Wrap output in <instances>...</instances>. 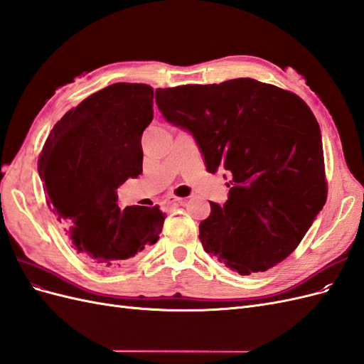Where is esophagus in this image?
Wrapping results in <instances>:
<instances>
[{
    "instance_id": "obj_1",
    "label": "esophagus",
    "mask_w": 364,
    "mask_h": 364,
    "mask_svg": "<svg viewBox=\"0 0 364 364\" xmlns=\"http://www.w3.org/2000/svg\"><path fill=\"white\" fill-rule=\"evenodd\" d=\"M185 202V199H182V197H178V196H173V194H170L167 199H165V203H168V205H176V203H183Z\"/></svg>"
}]
</instances>
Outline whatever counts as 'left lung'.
I'll return each mask as SVG.
<instances>
[{"label":"left lung","instance_id":"8db88e82","mask_svg":"<svg viewBox=\"0 0 364 364\" xmlns=\"http://www.w3.org/2000/svg\"><path fill=\"white\" fill-rule=\"evenodd\" d=\"M162 117L193 135L206 170L232 179L199 226L203 249L240 274L299 246L326 202L322 135L302 98L253 79L156 90ZM226 178V176H225Z\"/></svg>","mask_w":364,"mask_h":364}]
</instances>
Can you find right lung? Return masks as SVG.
I'll return each instance as SVG.
<instances>
[{
    "label": "right lung",
    "instance_id": "obj_1",
    "mask_svg": "<svg viewBox=\"0 0 364 364\" xmlns=\"http://www.w3.org/2000/svg\"><path fill=\"white\" fill-rule=\"evenodd\" d=\"M153 119V90L114 83L90 95L53 127L38 162L62 230L94 267L124 266L155 245L158 206L118 208L117 188L142 173L141 136Z\"/></svg>",
    "mask_w": 364,
    "mask_h": 364
}]
</instances>
